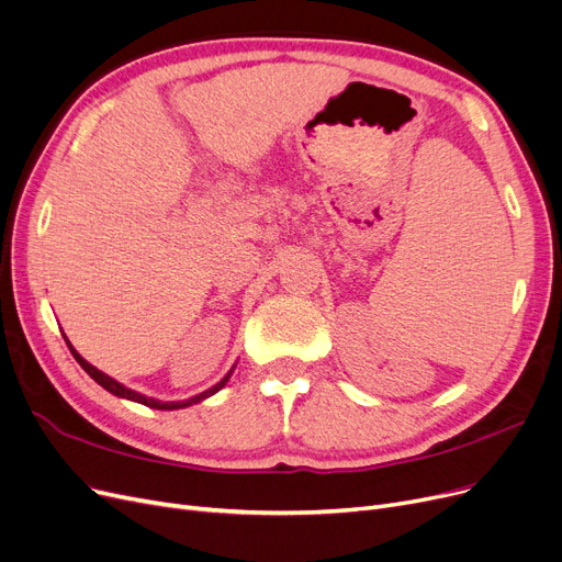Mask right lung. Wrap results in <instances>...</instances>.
Listing matches in <instances>:
<instances>
[{
	"mask_svg": "<svg viewBox=\"0 0 562 562\" xmlns=\"http://www.w3.org/2000/svg\"><path fill=\"white\" fill-rule=\"evenodd\" d=\"M68 341V339H66ZM68 349H70V353L76 356V360L82 364V370L99 383V385H103L108 393H112V395H116V397H124V400H131V402H137V404H144V406H151V408H158V411H175V408H186V406H192V404H198V402H202V400H206V397H211V395H215L217 390L221 387H225V383L229 381V376H232V372H234V368L221 379V383H215L213 387H209V390H204V393H200V395H194V397H190V400H183V402H160V400H154V397H144V395H139V393H135V390H131V387H126V385H121L119 381H114L112 376H108V374H103L101 370H95L93 364H89L76 349L70 347V341H68Z\"/></svg>",
	"mask_w": 562,
	"mask_h": 562,
	"instance_id": "1",
	"label": "right lung"
}]
</instances>
